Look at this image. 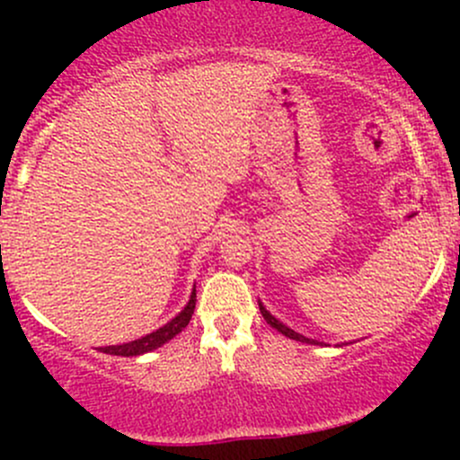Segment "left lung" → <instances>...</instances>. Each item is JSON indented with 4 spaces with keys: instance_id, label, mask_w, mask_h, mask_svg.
Masks as SVG:
<instances>
[{
    "instance_id": "8db88e82",
    "label": "left lung",
    "mask_w": 460,
    "mask_h": 460,
    "mask_svg": "<svg viewBox=\"0 0 460 460\" xmlns=\"http://www.w3.org/2000/svg\"><path fill=\"white\" fill-rule=\"evenodd\" d=\"M260 311H261V315H263V320L268 322V324L272 326V329H277L279 332H283L285 337H289V340H296V341H305V344H318V341H314V340H307V337H303V335H298L296 331H292V329H288V326L283 324V322H279L277 318H274V315H270L266 311V307H263V305L260 303Z\"/></svg>"
}]
</instances>
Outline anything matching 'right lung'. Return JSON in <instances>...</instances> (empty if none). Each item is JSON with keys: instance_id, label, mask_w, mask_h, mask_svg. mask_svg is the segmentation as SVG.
I'll use <instances>...</instances> for the list:
<instances>
[{"instance_id": "right-lung-1", "label": "right lung", "mask_w": 460, "mask_h": 460, "mask_svg": "<svg viewBox=\"0 0 460 460\" xmlns=\"http://www.w3.org/2000/svg\"><path fill=\"white\" fill-rule=\"evenodd\" d=\"M194 305H197V289H192L190 303L183 307L181 314H179L177 318H172L168 324H164L162 329L153 331V332H149V335L140 337V340H136V341H129V344L105 346V348H102V352H105V355H116V357H138V355H145V352L155 350V348L164 346L166 341H171L172 337L179 335V332L186 329L188 322L192 320Z\"/></svg>"}]
</instances>
